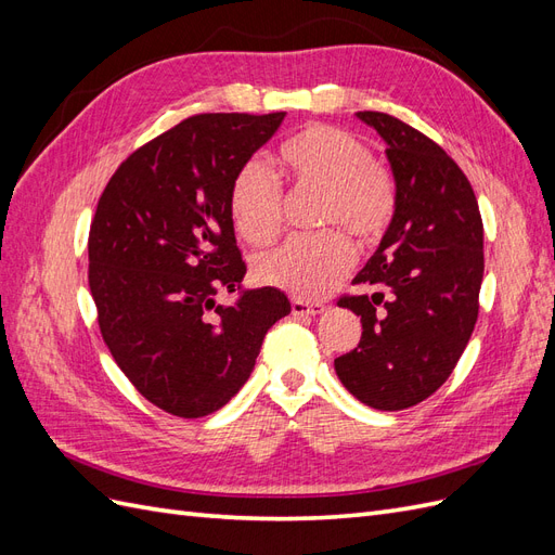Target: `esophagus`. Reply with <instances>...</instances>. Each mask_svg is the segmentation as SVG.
I'll use <instances>...</instances> for the list:
<instances>
[{
	"mask_svg": "<svg viewBox=\"0 0 555 555\" xmlns=\"http://www.w3.org/2000/svg\"><path fill=\"white\" fill-rule=\"evenodd\" d=\"M326 310L324 304H314V300H304V298H294L292 300V312L296 317H314L322 314Z\"/></svg>",
	"mask_w": 555,
	"mask_h": 555,
	"instance_id": "esophagus-1",
	"label": "esophagus"
}]
</instances>
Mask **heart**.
<instances>
[{
    "label": "heart",
    "mask_w": 555,
    "mask_h": 555,
    "mask_svg": "<svg viewBox=\"0 0 555 555\" xmlns=\"http://www.w3.org/2000/svg\"><path fill=\"white\" fill-rule=\"evenodd\" d=\"M278 169L296 188L319 190V227H338L359 245L377 243L389 229L398 192L393 176L373 159L367 145L349 131L312 125L284 141ZM229 212L251 245L271 243L282 227V188L257 159L245 162L231 180ZM354 263V247L337 229L296 236L255 259V278L296 298L314 300L338 287Z\"/></svg>",
    "instance_id": "obj_1"
}]
</instances>
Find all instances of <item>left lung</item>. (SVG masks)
<instances>
[{"label": "left lung", "instance_id": "obj_1", "mask_svg": "<svg viewBox=\"0 0 555 555\" xmlns=\"http://www.w3.org/2000/svg\"><path fill=\"white\" fill-rule=\"evenodd\" d=\"M357 115L386 141L398 206L351 282L375 292L338 300L363 333L335 373L367 408L396 412L440 389L475 331L483 224L473 184L438 143L389 113Z\"/></svg>", "mask_w": 555, "mask_h": 555}]
</instances>
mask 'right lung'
I'll return each mask as SVG.
<instances>
[{"instance_id": "1", "label": "right lung", "mask_w": 555, "mask_h": 555, "mask_svg": "<svg viewBox=\"0 0 555 555\" xmlns=\"http://www.w3.org/2000/svg\"><path fill=\"white\" fill-rule=\"evenodd\" d=\"M287 113H201L117 166L90 227L99 328L137 391L182 418L241 391L266 331L292 312L275 287L243 289L231 180ZM220 288L238 291L220 307Z\"/></svg>"}]
</instances>
